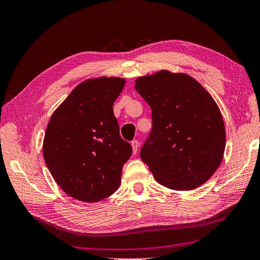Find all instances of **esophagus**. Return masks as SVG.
<instances>
[{
  "label": "esophagus",
  "instance_id": "1",
  "mask_svg": "<svg viewBox=\"0 0 260 260\" xmlns=\"http://www.w3.org/2000/svg\"><path fill=\"white\" fill-rule=\"evenodd\" d=\"M131 146H132V151H134V154L136 155L137 151H138V148H139V141L138 140H132Z\"/></svg>",
  "mask_w": 260,
  "mask_h": 260
}]
</instances>
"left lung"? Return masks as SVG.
<instances>
[{
    "label": "left lung",
    "mask_w": 260,
    "mask_h": 260,
    "mask_svg": "<svg viewBox=\"0 0 260 260\" xmlns=\"http://www.w3.org/2000/svg\"><path fill=\"white\" fill-rule=\"evenodd\" d=\"M136 90L151 109L153 128L140 158L166 188L187 191L206 182L221 164L225 126L208 91L184 73L139 77Z\"/></svg>",
    "instance_id": "8db88e82"
}]
</instances>
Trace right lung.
Wrapping results in <instances>:
<instances>
[{"mask_svg": "<svg viewBox=\"0 0 260 260\" xmlns=\"http://www.w3.org/2000/svg\"><path fill=\"white\" fill-rule=\"evenodd\" d=\"M124 84L116 77L81 82L47 124L44 159L60 188L80 202L96 203L114 193L132 154L113 113Z\"/></svg>", "mask_w": 260, "mask_h": 260, "instance_id": "right-lung-1", "label": "right lung"}]
</instances>
